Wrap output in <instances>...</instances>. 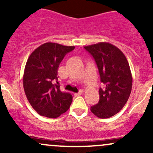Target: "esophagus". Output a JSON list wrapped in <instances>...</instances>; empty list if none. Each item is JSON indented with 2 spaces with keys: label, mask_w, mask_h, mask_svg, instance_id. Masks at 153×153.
<instances>
[{
  "label": "esophagus",
  "mask_w": 153,
  "mask_h": 153,
  "mask_svg": "<svg viewBox=\"0 0 153 153\" xmlns=\"http://www.w3.org/2000/svg\"><path fill=\"white\" fill-rule=\"evenodd\" d=\"M83 92H84V90H83V89H81L78 93H75V96H79V95H81Z\"/></svg>",
  "instance_id": "esophagus-1"
}]
</instances>
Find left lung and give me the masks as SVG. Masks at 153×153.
I'll list each match as a JSON object with an SVG mask.
<instances>
[{
    "label": "left lung",
    "instance_id": "8db88e82",
    "mask_svg": "<svg viewBox=\"0 0 153 153\" xmlns=\"http://www.w3.org/2000/svg\"><path fill=\"white\" fill-rule=\"evenodd\" d=\"M84 49L95 59L104 87L99 89L100 100L91 106V112L99 118L116 115L127 102L132 77L127 59L115 46L106 42L86 46Z\"/></svg>",
    "mask_w": 153,
    "mask_h": 153
}]
</instances>
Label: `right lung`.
Masks as SVG:
<instances>
[{
    "mask_svg": "<svg viewBox=\"0 0 153 153\" xmlns=\"http://www.w3.org/2000/svg\"><path fill=\"white\" fill-rule=\"evenodd\" d=\"M75 49L48 42L29 55L24 69L23 85L29 104L39 115L56 118L69 109L72 96L63 92L58 82V69L65 55Z\"/></svg>",
    "mask_w": 153,
    "mask_h": 153,
    "instance_id": "1",
    "label": "right lung"
}]
</instances>
